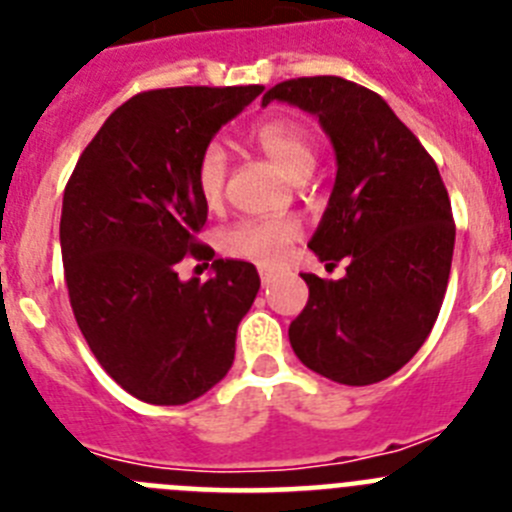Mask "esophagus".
<instances>
[{
	"label": "esophagus",
	"mask_w": 512,
	"mask_h": 512,
	"mask_svg": "<svg viewBox=\"0 0 512 512\" xmlns=\"http://www.w3.org/2000/svg\"><path fill=\"white\" fill-rule=\"evenodd\" d=\"M259 277H261V284H264V287H269V284L274 282V271H271V269H259Z\"/></svg>",
	"instance_id": "34e87169"
}]
</instances>
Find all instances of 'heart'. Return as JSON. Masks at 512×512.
Instances as JSON below:
<instances>
[{"label": "heart", "instance_id": "heart-1", "mask_svg": "<svg viewBox=\"0 0 512 512\" xmlns=\"http://www.w3.org/2000/svg\"><path fill=\"white\" fill-rule=\"evenodd\" d=\"M253 143L295 182H302L315 169V143L310 133L295 120H264L251 133ZM225 151L210 143L197 158L194 187L207 207L220 205L225 189ZM300 238V223L295 217H266V220H241L220 235V248L235 259H248L271 266L284 259V253Z\"/></svg>", "mask_w": 512, "mask_h": 512}]
</instances>
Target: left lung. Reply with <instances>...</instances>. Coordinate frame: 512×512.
<instances>
[{"mask_svg": "<svg viewBox=\"0 0 512 512\" xmlns=\"http://www.w3.org/2000/svg\"><path fill=\"white\" fill-rule=\"evenodd\" d=\"M295 104L320 120L336 151V184L307 246L346 259V277L302 274L310 297L289 325L297 359L338 384L392 377L423 346L449 284L456 225L436 161L372 89L302 76L261 104Z\"/></svg>", "mask_w": 512, "mask_h": 512, "instance_id": "obj_1", "label": "left lung"}]
</instances>
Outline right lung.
Segmentation results:
<instances>
[{"label": "right lung", "mask_w": 512, "mask_h": 512, "mask_svg": "<svg viewBox=\"0 0 512 512\" xmlns=\"http://www.w3.org/2000/svg\"><path fill=\"white\" fill-rule=\"evenodd\" d=\"M264 87H174L130 97L76 161L61 210V256L79 330L122 390L184 405L212 390L235 356L238 323L261 287L248 261L217 259L207 282L179 279L207 205L197 158Z\"/></svg>", "instance_id": "add662e5"}]
</instances>
